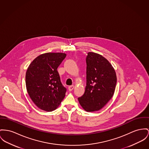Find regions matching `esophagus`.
Here are the masks:
<instances>
[{
  "instance_id": "esophagus-1",
  "label": "esophagus",
  "mask_w": 149,
  "mask_h": 149,
  "mask_svg": "<svg viewBox=\"0 0 149 149\" xmlns=\"http://www.w3.org/2000/svg\"><path fill=\"white\" fill-rule=\"evenodd\" d=\"M74 88V85H71V86H70L68 87V90H69L70 91H72V90H73Z\"/></svg>"
}]
</instances>
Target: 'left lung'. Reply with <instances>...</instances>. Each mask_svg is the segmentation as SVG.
Returning a JSON list of instances; mask_svg holds the SVG:
<instances>
[{
  "label": "left lung",
  "instance_id": "obj_1",
  "mask_svg": "<svg viewBox=\"0 0 149 149\" xmlns=\"http://www.w3.org/2000/svg\"><path fill=\"white\" fill-rule=\"evenodd\" d=\"M86 62V86L78 100L86 111L94 112L102 109L111 99L117 78L109 61L98 54L88 52Z\"/></svg>",
  "mask_w": 149,
  "mask_h": 149
}]
</instances>
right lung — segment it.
I'll return each mask as SVG.
<instances>
[{"instance_id": "add662e5", "label": "right lung", "mask_w": 149, "mask_h": 149, "mask_svg": "<svg viewBox=\"0 0 149 149\" xmlns=\"http://www.w3.org/2000/svg\"><path fill=\"white\" fill-rule=\"evenodd\" d=\"M66 55L60 52L41 54L27 70L26 89L32 101L40 109L52 111L65 97L67 89L61 82L57 69Z\"/></svg>"}]
</instances>
